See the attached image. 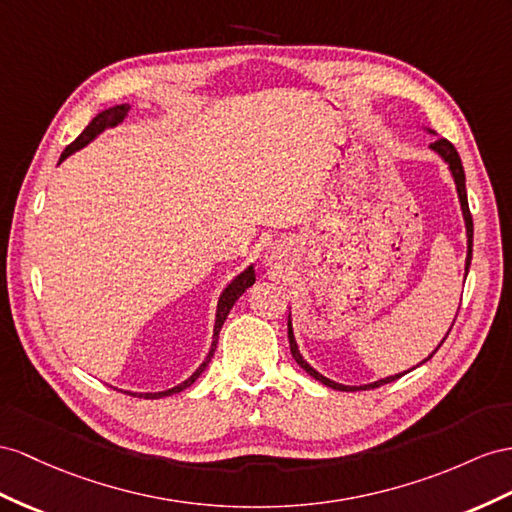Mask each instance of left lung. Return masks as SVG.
<instances>
[{
    "instance_id": "8db88e82",
    "label": "left lung",
    "mask_w": 512,
    "mask_h": 512,
    "mask_svg": "<svg viewBox=\"0 0 512 512\" xmlns=\"http://www.w3.org/2000/svg\"><path fill=\"white\" fill-rule=\"evenodd\" d=\"M430 147L435 149L445 162H448V166H450V170H452V177H454V183H456V190H458V199H461V209H463V216H465V227H467V261H465V272L469 270V264H471V246H474V220H471V212H469V203H467V190H465V170H463V164H461V157H458V151L454 149V144L450 142V140H445V138H437L435 142H430ZM287 337H290V350H292V357L296 359V363L300 365V368H303L309 376H313L316 378V381H320V383H324L326 387H331V389H339V391H355V389H374V387H381V385H387V383H391V381H396V378H400L402 374H396V376H389V378H383V381H376V383H372V385H363V387H348V385H339V383H333V381H329V378H324L322 374H318L316 370L311 368V365L300 357V352H298V346H296V339H294V333H292V322L287 320ZM443 342H445V337H443ZM441 342V344H443ZM437 352V350H435ZM435 352H432V355H435ZM430 355V357H432ZM428 357V359H430ZM426 359V361H428ZM406 374V372H404Z\"/></svg>"
}]
</instances>
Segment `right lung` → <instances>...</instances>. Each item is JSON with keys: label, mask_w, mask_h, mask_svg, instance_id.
I'll return each instance as SVG.
<instances>
[{"label": "right lung", "mask_w": 512, "mask_h": 512, "mask_svg": "<svg viewBox=\"0 0 512 512\" xmlns=\"http://www.w3.org/2000/svg\"><path fill=\"white\" fill-rule=\"evenodd\" d=\"M127 112H129V106H116V108H110V110H103V112H99L93 121L88 123V127L82 131L80 136H77L67 149L62 151V155H60V162L64 160V157H69L73 151H77V149H82L84 144H88L90 140H93L97 134H101L103 129H108V127H114L116 123H121L125 116H127ZM255 283V270H253V266L251 268H246L240 277H235L229 285H227V290L222 292V296H220V300H218V311H216V326H214V342H212V350H209V355H207V359L203 361V365L199 370H196L188 381H183L181 385H177V387H173V389H166V391H157V393H131V396H138V398H166V396H173V393H179V391H183L186 387H190L196 378H199L201 374H203V370L207 368V363L212 361V357H214V350H216V344H218V333H220V329H222V324H225V320H227V316H229V311H231V307L235 305V300H238L248 287H251Z\"/></svg>", "instance_id": "1"}]
</instances>
